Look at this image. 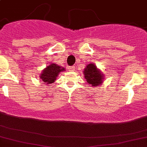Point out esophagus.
<instances>
[{
	"mask_svg": "<svg viewBox=\"0 0 147 147\" xmlns=\"http://www.w3.org/2000/svg\"><path fill=\"white\" fill-rule=\"evenodd\" d=\"M69 71H74L75 70V66H71V67H68Z\"/></svg>",
	"mask_w": 147,
	"mask_h": 147,
	"instance_id": "1",
	"label": "esophagus"
}]
</instances>
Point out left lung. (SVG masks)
<instances>
[{
	"label": "left lung",
	"mask_w": 147,
	"mask_h": 147,
	"mask_svg": "<svg viewBox=\"0 0 147 147\" xmlns=\"http://www.w3.org/2000/svg\"><path fill=\"white\" fill-rule=\"evenodd\" d=\"M83 73L88 84L93 87L100 86L104 81V74L98 68L94 63L88 64L84 70Z\"/></svg>",
	"instance_id": "left-lung-1"
}]
</instances>
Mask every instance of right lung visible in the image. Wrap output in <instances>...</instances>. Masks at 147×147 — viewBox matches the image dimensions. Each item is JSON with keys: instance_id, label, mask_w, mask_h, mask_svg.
<instances>
[{"instance_id": "obj_1", "label": "right lung", "mask_w": 147, "mask_h": 147, "mask_svg": "<svg viewBox=\"0 0 147 147\" xmlns=\"http://www.w3.org/2000/svg\"><path fill=\"white\" fill-rule=\"evenodd\" d=\"M63 71H65V68L62 66L51 63L42 71L40 75V79L44 82L45 84H51L55 82L58 75Z\"/></svg>"}]
</instances>
